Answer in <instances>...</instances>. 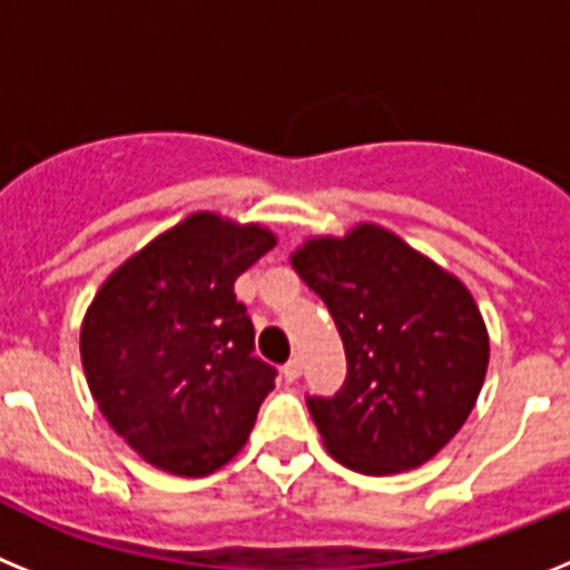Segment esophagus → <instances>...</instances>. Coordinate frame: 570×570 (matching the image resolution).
<instances>
[{"label": "esophagus", "instance_id": "obj_1", "mask_svg": "<svg viewBox=\"0 0 570 570\" xmlns=\"http://www.w3.org/2000/svg\"><path fill=\"white\" fill-rule=\"evenodd\" d=\"M282 376L288 382H296L302 376V360L299 356H294V360L285 362V367H282Z\"/></svg>", "mask_w": 570, "mask_h": 570}]
</instances>
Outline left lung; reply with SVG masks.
Masks as SVG:
<instances>
[{
  "label": "left lung",
  "mask_w": 570,
  "mask_h": 570,
  "mask_svg": "<svg viewBox=\"0 0 570 570\" xmlns=\"http://www.w3.org/2000/svg\"><path fill=\"white\" fill-rule=\"evenodd\" d=\"M291 262L345 347L340 391L308 396L331 456L374 476L431 460L488 371L485 322L465 285L376 225L305 242Z\"/></svg>",
  "instance_id": "8db88e82"
}]
</instances>
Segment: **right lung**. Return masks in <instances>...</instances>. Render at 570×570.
<instances>
[{"label":"right lung","instance_id":"1","mask_svg":"<svg viewBox=\"0 0 570 570\" xmlns=\"http://www.w3.org/2000/svg\"><path fill=\"white\" fill-rule=\"evenodd\" d=\"M274 248L259 225L194 214L110 274L82 322L85 376L136 454L205 476L239 454L274 391L234 282Z\"/></svg>","mask_w":570,"mask_h":570}]
</instances>
